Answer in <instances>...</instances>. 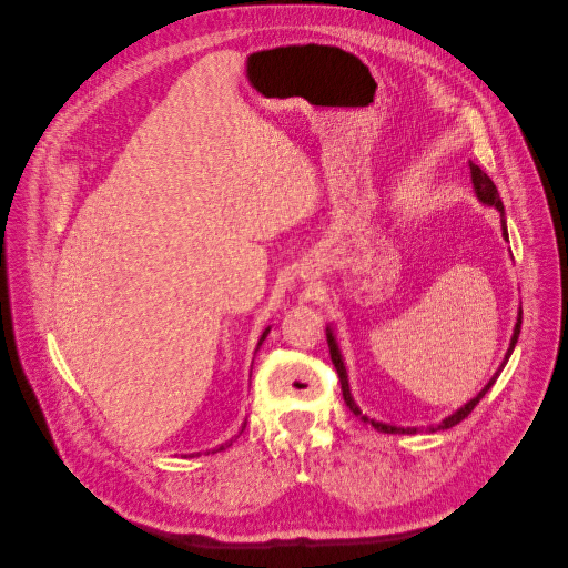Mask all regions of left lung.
Returning <instances> with one entry per match:
<instances>
[{
    "instance_id": "1",
    "label": "left lung",
    "mask_w": 568,
    "mask_h": 568,
    "mask_svg": "<svg viewBox=\"0 0 568 568\" xmlns=\"http://www.w3.org/2000/svg\"><path fill=\"white\" fill-rule=\"evenodd\" d=\"M469 170H471V184H474V192H476V199L480 201V203H486V205H495L497 211H500V222H503V236L507 239V222H505V209H503V201H500V194H497V186L493 184V180L484 173V170H480L476 163H469ZM519 332H521V313H519V317H517V324H514V334H511V341H509V348H507V355H505V359H503V365H500V369L495 372V376L493 379L478 390V395L476 398H471L467 405L464 407H459L457 412H453L450 417H445L438 426H428V432H436V428H453L455 424H459L464 417H469L471 415V409L478 405V400L484 398V395L490 390V386L495 384V379L497 376H500V372H503V367L507 365V359H509V355H511V351H514V346H517V341H519ZM326 343H329V355H332V363H334V367H336V374H338V382H341V390H343V400H346V405L351 407V412L355 417H359L363 422H369L376 432H382V434H412V432H417V428H400V426H390V424H382V422H374V419H369L367 415H363V412H359V407L355 405V400H353V395H351V386H348V372H346V365H343V355H341V351H338V343H336V336H334V332H332V326H326Z\"/></svg>"
}]
</instances>
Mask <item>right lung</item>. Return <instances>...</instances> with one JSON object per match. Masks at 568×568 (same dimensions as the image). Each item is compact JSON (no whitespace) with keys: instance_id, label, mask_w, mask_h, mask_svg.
Returning a JSON list of instances; mask_svg holds the SVG:
<instances>
[{"instance_id":"add662e5","label":"right lung","mask_w":568,"mask_h":568,"mask_svg":"<svg viewBox=\"0 0 568 568\" xmlns=\"http://www.w3.org/2000/svg\"><path fill=\"white\" fill-rule=\"evenodd\" d=\"M267 334H270V326H267V329H265V332H263V336H261V341H257V346H263V341H265V336H267ZM244 428H246V424H244V426H242V432H244ZM227 445H232V440H230V443H222V445H220V448H215V450H213V453H217V450H225V448H227Z\"/></svg>"}]
</instances>
